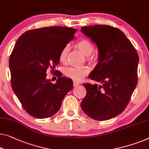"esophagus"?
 <instances>
[{
	"mask_svg": "<svg viewBox=\"0 0 149 149\" xmlns=\"http://www.w3.org/2000/svg\"><path fill=\"white\" fill-rule=\"evenodd\" d=\"M79 85H80L79 82H77V81L73 82V85H74V87H77V86H78Z\"/></svg>",
	"mask_w": 149,
	"mask_h": 149,
	"instance_id": "34e87169",
	"label": "esophagus"
}]
</instances>
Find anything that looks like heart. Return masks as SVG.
<instances>
[{
	"label": "heart",
	"mask_w": 149,
	"mask_h": 149,
	"mask_svg": "<svg viewBox=\"0 0 149 149\" xmlns=\"http://www.w3.org/2000/svg\"><path fill=\"white\" fill-rule=\"evenodd\" d=\"M76 47L78 48L85 56H87V60L90 62H94L96 60L95 55L92 54L94 50V46L89 40L83 39L79 41L76 44ZM70 50V46L66 45L62 49L60 54V60L62 62H66L67 60L68 52ZM90 69L87 66L81 68H73L70 67L66 68L64 71V74L68 78L72 79L74 81H79L83 79L84 77L89 74Z\"/></svg>",
	"instance_id": "obj_1"
}]
</instances>
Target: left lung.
Returning <instances> with one entry per match:
<instances>
[{
	"label": "left lung",
	"mask_w": 149,
	"mask_h": 149,
	"mask_svg": "<svg viewBox=\"0 0 149 149\" xmlns=\"http://www.w3.org/2000/svg\"><path fill=\"white\" fill-rule=\"evenodd\" d=\"M81 31L97 47L99 62L89 77L101 83L83 84L87 95L81 108L95 120L111 119L124 110L136 87L139 55L117 28L96 25L81 27Z\"/></svg>",
	"instance_id": "1"
}]
</instances>
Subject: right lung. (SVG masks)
Segmentation results:
<instances>
[{"label":"right lung","instance_id":"1","mask_svg":"<svg viewBox=\"0 0 149 149\" xmlns=\"http://www.w3.org/2000/svg\"><path fill=\"white\" fill-rule=\"evenodd\" d=\"M77 30L59 26L31 29L16 42L9 59L11 86L29 115L40 119L54 116L72 89V79L58 76L53 84L46 79V72L58 66L62 49Z\"/></svg>","mask_w":149,"mask_h":149}]
</instances>
